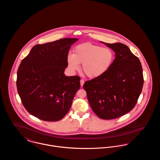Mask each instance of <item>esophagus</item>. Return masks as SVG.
<instances>
[{"label": "esophagus", "instance_id": "34e87169", "mask_svg": "<svg viewBox=\"0 0 160 160\" xmlns=\"http://www.w3.org/2000/svg\"><path fill=\"white\" fill-rule=\"evenodd\" d=\"M84 83H85L84 80H83V79H81V80H80V85H81V86H83Z\"/></svg>", "mask_w": 160, "mask_h": 160}]
</instances>
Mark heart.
<instances>
[{
    "mask_svg": "<svg viewBox=\"0 0 160 160\" xmlns=\"http://www.w3.org/2000/svg\"><path fill=\"white\" fill-rule=\"evenodd\" d=\"M114 53L109 48H102L91 42H85L77 46L73 54L67 58L68 68L75 72L82 64V71L89 78H97L105 74L112 66Z\"/></svg>",
    "mask_w": 160,
    "mask_h": 160,
    "instance_id": "1",
    "label": "heart"
}]
</instances>
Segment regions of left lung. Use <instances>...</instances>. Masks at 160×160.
Instances as JSON below:
<instances>
[{
    "instance_id": "1",
    "label": "left lung",
    "mask_w": 160,
    "mask_h": 160,
    "mask_svg": "<svg viewBox=\"0 0 160 160\" xmlns=\"http://www.w3.org/2000/svg\"><path fill=\"white\" fill-rule=\"evenodd\" d=\"M104 43L115 52L110 69L83 85L92 111L102 119H114L133 109L144 84L139 58L122 43Z\"/></svg>"
}]
</instances>
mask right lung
<instances>
[{"label":"right lung","mask_w":160,"mask_h":160,"mask_svg":"<svg viewBox=\"0 0 160 160\" xmlns=\"http://www.w3.org/2000/svg\"><path fill=\"white\" fill-rule=\"evenodd\" d=\"M77 38H64L35 46L22 60L16 86L30 114L45 121H58L70 110L80 88L78 75L64 74L71 46Z\"/></svg>","instance_id":"right-lung-1"}]
</instances>
